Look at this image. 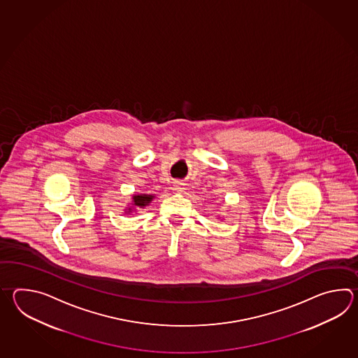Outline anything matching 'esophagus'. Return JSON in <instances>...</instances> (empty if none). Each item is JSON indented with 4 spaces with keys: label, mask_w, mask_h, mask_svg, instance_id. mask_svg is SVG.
I'll list each match as a JSON object with an SVG mask.
<instances>
[{
    "label": "esophagus",
    "mask_w": 358,
    "mask_h": 358,
    "mask_svg": "<svg viewBox=\"0 0 358 358\" xmlns=\"http://www.w3.org/2000/svg\"><path fill=\"white\" fill-rule=\"evenodd\" d=\"M174 189H176V192H182L185 188H184V184H182V182H176Z\"/></svg>",
    "instance_id": "1"
}]
</instances>
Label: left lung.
Instances as JSON below:
<instances>
[{"mask_svg": "<svg viewBox=\"0 0 358 358\" xmlns=\"http://www.w3.org/2000/svg\"><path fill=\"white\" fill-rule=\"evenodd\" d=\"M217 219H220V217H217Z\"/></svg>", "mask_w": 358, "mask_h": 358, "instance_id": "left-lung-1", "label": "left lung"}]
</instances>
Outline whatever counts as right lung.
I'll list each match as a JSON object with an SVG mask.
<instances>
[{"label": "right lung", "mask_w": 358, "mask_h": 358, "mask_svg": "<svg viewBox=\"0 0 358 358\" xmlns=\"http://www.w3.org/2000/svg\"><path fill=\"white\" fill-rule=\"evenodd\" d=\"M156 197L155 194H145V193H138V194H131V201L129 205L125 207V213L128 215H137L138 210H142L152 202L153 198Z\"/></svg>", "instance_id": "right-lung-1"}]
</instances>
